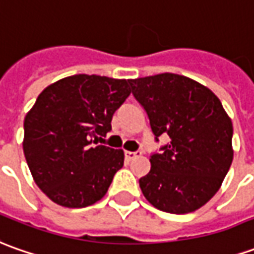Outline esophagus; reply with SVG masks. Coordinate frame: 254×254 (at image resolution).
<instances>
[{
	"label": "esophagus",
	"instance_id": "34e87169",
	"mask_svg": "<svg viewBox=\"0 0 254 254\" xmlns=\"http://www.w3.org/2000/svg\"><path fill=\"white\" fill-rule=\"evenodd\" d=\"M141 156V151H125V158L127 161H132L136 157Z\"/></svg>",
	"mask_w": 254,
	"mask_h": 254
}]
</instances>
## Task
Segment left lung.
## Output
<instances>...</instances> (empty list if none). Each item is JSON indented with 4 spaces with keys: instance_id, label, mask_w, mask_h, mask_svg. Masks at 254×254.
Listing matches in <instances>:
<instances>
[{
    "instance_id": "8db88e82",
    "label": "left lung",
    "mask_w": 254,
    "mask_h": 254,
    "mask_svg": "<svg viewBox=\"0 0 254 254\" xmlns=\"http://www.w3.org/2000/svg\"><path fill=\"white\" fill-rule=\"evenodd\" d=\"M127 82L156 141L161 134L171 140L150 156L141 192L161 211L192 213L217 193L232 164V122L213 91L189 77L161 73Z\"/></svg>"
}]
</instances>
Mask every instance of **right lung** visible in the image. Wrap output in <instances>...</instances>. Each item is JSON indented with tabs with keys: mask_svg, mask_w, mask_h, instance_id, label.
I'll return each instance as SVG.
<instances>
[{
	"mask_svg": "<svg viewBox=\"0 0 254 254\" xmlns=\"http://www.w3.org/2000/svg\"><path fill=\"white\" fill-rule=\"evenodd\" d=\"M129 94L127 80L98 75L64 77L41 91L25 118L23 153L34 182L54 203L82 208L103 199L124 151L96 139L111 130Z\"/></svg>",
	"mask_w": 254,
	"mask_h": 254,
	"instance_id": "obj_1",
	"label": "right lung"
}]
</instances>
